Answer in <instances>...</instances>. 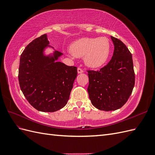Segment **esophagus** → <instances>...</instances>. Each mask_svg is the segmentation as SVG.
I'll return each mask as SVG.
<instances>
[{
    "instance_id": "esophagus-1",
    "label": "esophagus",
    "mask_w": 155,
    "mask_h": 155,
    "mask_svg": "<svg viewBox=\"0 0 155 155\" xmlns=\"http://www.w3.org/2000/svg\"><path fill=\"white\" fill-rule=\"evenodd\" d=\"M78 74H81L83 72V70H82L81 68L79 67V68H78Z\"/></svg>"
}]
</instances>
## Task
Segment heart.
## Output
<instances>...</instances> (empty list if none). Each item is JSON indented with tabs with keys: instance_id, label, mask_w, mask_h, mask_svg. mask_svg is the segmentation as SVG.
<instances>
[{
	"instance_id": "heart-1",
	"label": "heart",
	"mask_w": 155,
	"mask_h": 155,
	"mask_svg": "<svg viewBox=\"0 0 155 155\" xmlns=\"http://www.w3.org/2000/svg\"><path fill=\"white\" fill-rule=\"evenodd\" d=\"M110 50L109 41L106 37H83L71 45L70 51L76 57L85 55L88 67L97 68L104 65L109 58Z\"/></svg>"
}]
</instances>
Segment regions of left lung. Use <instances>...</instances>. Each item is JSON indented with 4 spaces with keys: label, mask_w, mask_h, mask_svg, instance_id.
<instances>
[{
    "label": "left lung",
    "mask_w": 155,
    "mask_h": 155,
    "mask_svg": "<svg viewBox=\"0 0 155 155\" xmlns=\"http://www.w3.org/2000/svg\"><path fill=\"white\" fill-rule=\"evenodd\" d=\"M111 39L114 50L110 61L99 70H87L89 98L96 108L105 111L122 107L135 83L132 54L122 41L112 36Z\"/></svg>",
    "instance_id": "left-lung-1"
}]
</instances>
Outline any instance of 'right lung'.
Returning a JSON list of instances; mask_svg holds the SVG:
<instances>
[{"instance_id":"right-lung-1","label":"right lung","mask_w":155,"mask_h":155,"mask_svg":"<svg viewBox=\"0 0 155 155\" xmlns=\"http://www.w3.org/2000/svg\"><path fill=\"white\" fill-rule=\"evenodd\" d=\"M46 34L26 46L20 58L18 82L27 101L35 109L55 112L67 104L77 77V67L56 62L62 53L56 51L54 57L45 56L48 46Z\"/></svg>"}]
</instances>
